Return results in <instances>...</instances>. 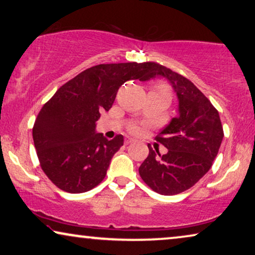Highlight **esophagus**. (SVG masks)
I'll use <instances>...</instances> for the list:
<instances>
[{
    "instance_id": "obj_1",
    "label": "esophagus",
    "mask_w": 255,
    "mask_h": 255,
    "mask_svg": "<svg viewBox=\"0 0 255 255\" xmlns=\"http://www.w3.org/2000/svg\"><path fill=\"white\" fill-rule=\"evenodd\" d=\"M135 140H134V139L133 138H128V137H127V138H125V145H128V144H131V142H134Z\"/></svg>"
}]
</instances>
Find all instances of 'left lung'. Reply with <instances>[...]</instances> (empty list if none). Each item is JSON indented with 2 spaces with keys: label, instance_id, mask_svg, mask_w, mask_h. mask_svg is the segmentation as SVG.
Segmentation results:
<instances>
[{
  "label": "left lung",
  "instance_id": "8db88e82",
  "mask_svg": "<svg viewBox=\"0 0 255 255\" xmlns=\"http://www.w3.org/2000/svg\"><path fill=\"white\" fill-rule=\"evenodd\" d=\"M148 75L165 78L176 93L177 116L156 135L168 149L161 155L148 145V156L139 167L147 186L161 195H176L189 189L211 168L224 132L218 111L204 94L184 76L156 62H146Z\"/></svg>",
  "mask_w": 255,
  "mask_h": 255
}]
</instances>
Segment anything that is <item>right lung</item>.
Listing matches in <instances>:
<instances>
[{
  "label": "right lung",
  "mask_w": 255,
  "mask_h": 255,
  "mask_svg": "<svg viewBox=\"0 0 255 255\" xmlns=\"http://www.w3.org/2000/svg\"><path fill=\"white\" fill-rule=\"evenodd\" d=\"M146 62L93 66L61 86L44 104L32 128L41 169L61 190L86 193L102 182L115 153L123 146L96 133L102 111H109L120 87L128 80L145 81Z\"/></svg>",
  "instance_id": "add662e5"
}]
</instances>
